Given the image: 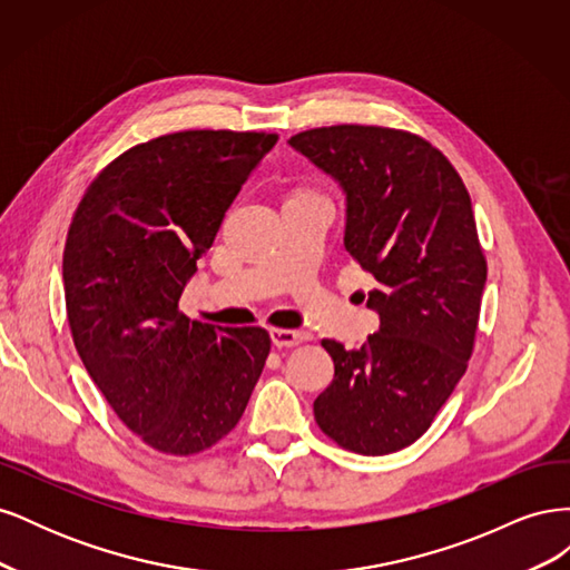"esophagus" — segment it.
<instances>
[{"label": "esophagus", "mask_w": 570, "mask_h": 570, "mask_svg": "<svg viewBox=\"0 0 570 570\" xmlns=\"http://www.w3.org/2000/svg\"><path fill=\"white\" fill-rule=\"evenodd\" d=\"M271 340L275 347H295V344L306 340V333L299 331H285V327H273Z\"/></svg>", "instance_id": "34e87169"}]
</instances>
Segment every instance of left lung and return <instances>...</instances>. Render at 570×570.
Returning <instances> with one entry per match:
<instances>
[{"label": "left lung", "mask_w": 570, "mask_h": 570, "mask_svg": "<svg viewBox=\"0 0 570 570\" xmlns=\"http://www.w3.org/2000/svg\"><path fill=\"white\" fill-rule=\"evenodd\" d=\"M287 145L344 195V249L377 287V333L356 350L323 340L335 377L314 402L327 438L366 456L416 442L471 358L488 281L469 189L421 137L333 126Z\"/></svg>", "instance_id": "8db88e82"}]
</instances>
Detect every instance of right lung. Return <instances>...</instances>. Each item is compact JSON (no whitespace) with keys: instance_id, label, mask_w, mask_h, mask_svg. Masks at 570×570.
Masks as SVG:
<instances>
[{"instance_id":"add662e5","label":"right lung","mask_w":570,"mask_h":570,"mask_svg":"<svg viewBox=\"0 0 570 570\" xmlns=\"http://www.w3.org/2000/svg\"><path fill=\"white\" fill-rule=\"evenodd\" d=\"M266 132L185 130L132 147L85 193L63 249L66 314L95 385L166 454L209 450L237 425L264 371V327L178 312Z\"/></svg>"}]
</instances>
